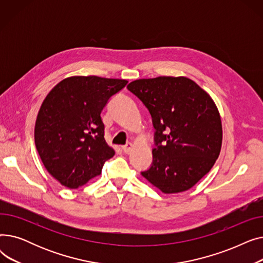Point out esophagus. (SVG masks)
Masks as SVG:
<instances>
[{
    "label": "esophagus",
    "instance_id": "esophagus-1",
    "mask_svg": "<svg viewBox=\"0 0 263 263\" xmlns=\"http://www.w3.org/2000/svg\"><path fill=\"white\" fill-rule=\"evenodd\" d=\"M132 148H133V145H132L131 143H128V144H126V145H123V146L121 147V149L123 150V153H126V154L130 153V151L132 150Z\"/></svg>",
    "mask_w": 263,
    "mask_h": 263
}]
</instances>
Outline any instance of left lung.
I'll return each instance as SVG.
<instances>
[{"label":"left lung","instance_id":"obj_1","mask_svg":"<svg viewBox=\"0 0 263 263\" xmlns=\"http://www.w3.org/2000/svg\"><path fill=\"white\" fill-rule=\"evenodd\" d=\"M127 88L148 108L156 129L153 164L142 176L165 194L194 186L222 148V121L210 95L185 77L140 79Z\"/></svg>","mask_w":263,"mask_h":263}]
</instances>
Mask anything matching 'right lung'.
Here are the masks:
<instances>
[{
  "mask_svg": "<svg viewBox=\"0 0 263 263\" xmlns=\"http://www.w3.org/2000/svg\"><path fill=\"white\" fill-rule=\"evenodd\" d=\"M127 80L67 78L47 95L35 123V145L46 170L64 186L78 189L101 174L115 155L104 140L101 112Z\"/></svg>",
  "mask_w": 263,
  "mask_h": 263,
  "instance_id": "1",
  "label": "right lung"
}]
</instances>
